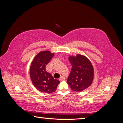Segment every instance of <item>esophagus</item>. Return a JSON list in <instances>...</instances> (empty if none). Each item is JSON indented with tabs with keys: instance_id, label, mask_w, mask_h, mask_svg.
Returning a JSON list of instances; mask_svg holds the SVG:
<instances>
[{
	"instance_id": "34e87169",
	"label": "esophagus",
	"mask_w": 123,
	"mask_h": 123,
	"mask_svg": "<svg viewBox=\"0 0 123 123\" xmlns=\"http://www.w3.org/2000/svg\"><path fill=\"white\" fill-rule=\"evenodd\" d=\"M65 78L64 76H61L60 78H59V80L62 81V80H65Z\"/></svg>"
}]
</instances>
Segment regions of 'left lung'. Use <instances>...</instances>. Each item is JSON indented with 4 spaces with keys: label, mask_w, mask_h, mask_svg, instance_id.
I'll return each instance as SVG.
<instances>
[{
    "label": "left lung",
    "mask_w": 123,
    "mask_h": 123,
    "mask_svg": "<svg viewBox=\"0 0 123 123\" xmlns=\"http://www.w3.org/2000/svg\"><path fill=\"white\" fill-rule=\"evenodd\" d=\"M69 60L72 69L67 83L73 91H82L90 86L93 80V66L89 59L83 55L70 56Z\"/></svg>",
    "instance_id": "1"
}]
</instances>
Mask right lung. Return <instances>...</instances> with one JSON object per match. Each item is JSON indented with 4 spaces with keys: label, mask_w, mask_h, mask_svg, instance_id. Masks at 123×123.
Here are the masks:
<instances>
[{
    "label": "right lung",
    "mask_w": 123,
    "mask_h": 123,
    "mask_svg": "<svg viewBox=\"0 0 123 123\" xmlns=\"http://www.w3.org/2000/svg\"><path fill=\"white\" fill-rule=\"evenodd\" d=\"M54 55V53H51L49 51H41L35 56L30 69V75L33 84L38 90L47 93L55 92L60 83L46 70V65Z\"/></svg>",
    "instance_id": "right-lung-1"
}]
</instances>
